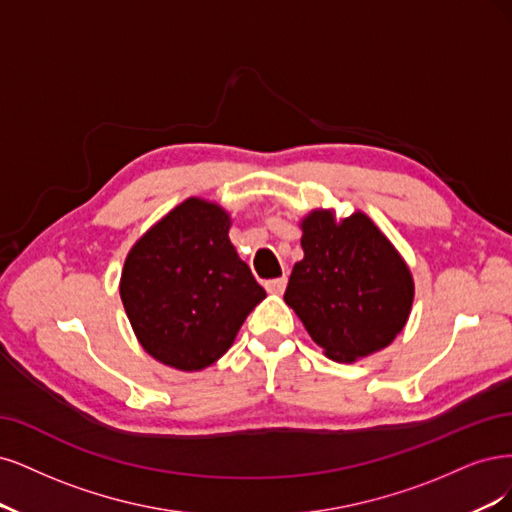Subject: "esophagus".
<instances>
[{
	"label": "esophagus",
	"instance_id": "34e87169",
	"mask_svg": "<svg viewBox=\"0 0 512 512\" xmlns=\"http://www.w3.org/2000/svg\"><path fill=\"white\" fill-rule=\"evenodd\" d=\"M287 287V276H280V278H272V280H266V289L274 295H280L285 291Z\"/></svg>",
	"mask_w": 512,
	"mask_h": 512
}]
</instances>
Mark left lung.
<instances>
[{"mask_svg":"<svg viewBox=\"0 0 512 512\" xmlns=\"http://www.w3.org/2000/svg\"><path fill=\"white\" fill-rule=\"evenodd\" d=\"M300 229L304 259L293 266L285 304L329 359L353 364L383 351L415 300L404 257L361 210L338 219L332 208H315Z\"/></svg>","mask_w":512,"mask_h":512,"instance_id":"obj_1","label":"left lung"}]
</instances>
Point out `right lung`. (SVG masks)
<instances>
[{"label": "right lung", "mask_w": 512, "mask_h": 512, "mask_svg": "<svg viewBox=\"0 0 512 512\" xmlns=\"http://www.w3.org/2000/svg\"><path fill=\"white\" fill-rule=\"evenodd\" d=\"M232 217L187 197L131 246L121 300L142 349L180 372L212 366L266 291L229 240Z\"/></svg>", "instance_id": "add662e5"}]
</instances>
